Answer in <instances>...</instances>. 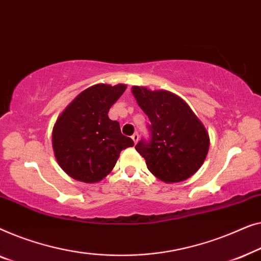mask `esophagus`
<instances>
[{"label": "esophagus", "mask_w": 261, "mask_h": 261, "mask_svg": "<svg viewBox=\"0 0 261 261\" xmlns=\"http://www.w3.org/2000/svg\"><path fill=\"white\" fill-rule=\"evenodd\" d=\"M132 141H134L135 143H137L138 142V138H139V135L138 134H134V135H132Z\"/></svg>", "instance_id": "1"}]
</instances>
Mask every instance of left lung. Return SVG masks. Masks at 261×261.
Masks as SVG:
<instances>
[{
    "label": "left lung",
    "mask_w": 261,
    "mask_h": 261,
    "mask_svg": "<svg viewBox=\"0 0 261 261\" xmlns=\"http://www.w3.org/2000/svg\"><path fill=\"white\" fill-rule=\"evenodd\" d=\"M131 92L151 122V141L136 145L153 176L166 183L182 182L202 166L209 135L190 106L177 94L132 86Z\"/></svg>",
    "instance_id": "8db88e82"
}]
</instances>
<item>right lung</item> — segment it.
Listing matches in <instances>:
<instances>
[{
    "instance_id": "obj_1",
    "label": "right lung",
    "mask_w": 261,
    "mask_h": 261,
    "mask_svg": "<svg viewBox=\"0 0 261 261\" xmlns=\"http://www.w3.org/2000/svg\"><path fill=\"white\" fill-rule=\"evenodd\" d=\"M125 90L124 84H97L76 95L58 117L52 132L54 156L72 178L101 181L115 168L120 151L134 146L119 123L108 116Z\"/></svg>"
}]
</instances>
